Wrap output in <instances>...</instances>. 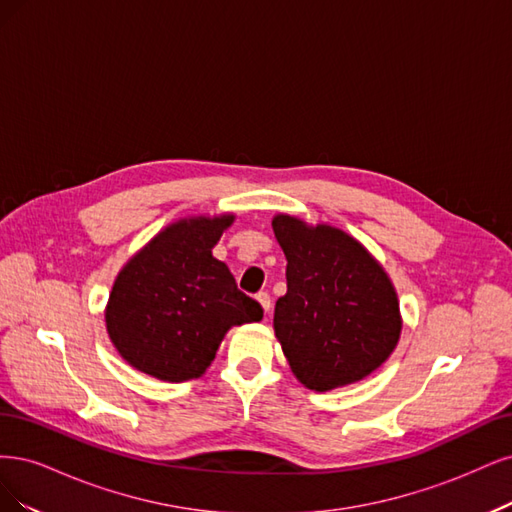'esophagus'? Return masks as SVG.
I'll use <instances>...</instances> for the list:
<instances>
[{
	"label": "esophagus",
	"mask_w": 512,
	"mask_h": 512,
	"mask_svg": "<svg viewBox=\"0 0 512 512\" xmlns=\"http://www.w3.org/2000/svg\"><path fill=\"white\" fill-rule=\"evenodd\" d=\"M257 302H259V306L263 308V312H268L270 310V306H272V300H270V295L268 293H257Z\"/></svg>",
	"instance_id": "obj_1"
}]
</instances>
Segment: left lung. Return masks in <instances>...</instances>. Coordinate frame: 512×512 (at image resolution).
Instances as JSON below:
<instances>
[{"label":"left lung","instance_id":"1","mask_svg":"<svg viewBox=\"0 0 512 512\" xmlns=\"http://www.w3.org/2000/svg\"><path fill=\"white\" fill-rule=\"evenodd\" d=\"M276 242L287 259V293L274 306V334L289 368L312 391L353 385L381 368L402 334L389 274L342 229L278 212Z\"/></svg>","mask_w":512,"mask_h":512}]
</instances>
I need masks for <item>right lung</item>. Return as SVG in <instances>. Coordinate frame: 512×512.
I'll use <instances>...</instances> for the list:
<instances>
[{"mask_svg":"<svg viewBox=\"0 0 512 512\" xmlns=\"http://www.w3.org/2000/svg\"><path fill=\"white\" fill-rule=\"evenodd\" d=\"M234 221V212L178 219L119 270L104 319L131 368L166 383L200 378L229 329L263 319L261 306L212 255Z\"/></svg>","mask_w":512,"mask_h":512,"instance_id":"1","label":"right lung"}]
</instances>
